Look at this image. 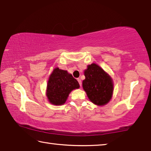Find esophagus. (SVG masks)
<instances>
[{
    "label": "esophagus",
    "instance_id": "obj_1",
    "mask_svg": "<svg viewBox=\"0 0 151 151\" xmlns=\"http://www.w3.org/2000/svg\"><path fill=\"white\" fill-rule=\"evenodd\" d=\"M77 81H78V82L79 85H80V86L81 87V86H82V81H81V80L80 78H77Z\"/></svg>",
    "mask_w": 151,
    "mask_h": 151
}]
</instances>
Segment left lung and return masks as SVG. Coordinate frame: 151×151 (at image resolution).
<instances>
[{"mask_svg":"<svg viewBox=\"0 0 151 151\" xmlns=\"http://www.w3.org/2000/svg\"><path fill=\"white\" fill-rule=\"evenodd\" d=\"M85 79L83 88L92 103L97 106H104L112 99L113 81L108 73L98 65L93 63L85 70Z\"/></svg>","mask_w":151,"mask_h":151,"instance_id":"8db88e82","label":"left lung"}]
</instances>
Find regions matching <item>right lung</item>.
I'll return each mask as SVG.
<instances>
[{
    "label": "right lung",
    "instance_id": "obj_1",
    "mask_svg": "<svg viewBox=\"0 0 151 151\" xmlns=\"http://www.w3.org/2000/svg\"><path fill=\"white\" fill-rule=\"evenodd\" d=\"M79 87L78 81L71 74L57 67L48 78L46 95L50 103L57 106L63 105L70 92Z\"/></svg>",
    "mask_w": 151,
    "mask_h": 151
}]
</instances>
